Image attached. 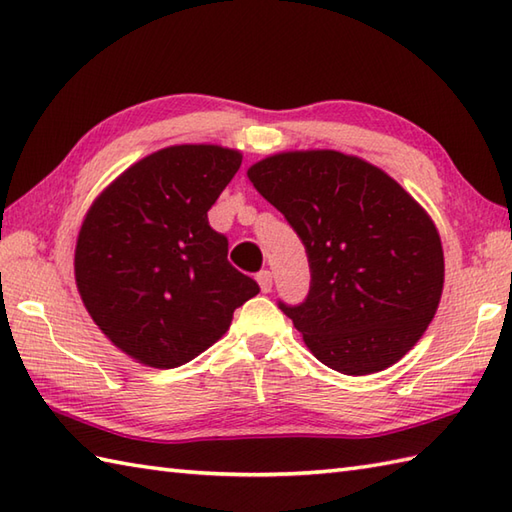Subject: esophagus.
Listing matches in <instances>:
<instances>
[{
	"instance_id": "1",
	"label": "esophagus",
	"mask_w": 512,
	"mask_h": 512,
	"mask_svg": "<svg viewBox=\"0 0 512 512\" xmlns=\"http://www.w3.org/2000/svg\"><path fill=\"white\" fill-rule=\"evenodd\" d=\"M257 281H259V288H262V292L273 290V273H270V270H262V273H257Z\"/></svg>"
}]
</instances>
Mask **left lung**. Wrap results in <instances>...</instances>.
<instances>
[{
	"instance_id": "left-lung-1",
	"label": "left lung",
	"mask_w": 512,
	"mask_h": 512,
	"mask_svg": "<svg viewBox=\"0 0 512 512\" xmlns=\"http://www.w3.org/2000/svg\"><path fill=\"white\" fill-rule=\"evenodd\" d=\"M306 246L310 290L281 312L310 352L347 376L405 356L438 310L444 255L422 206L369 162L339 151H290L248 169Z\"/></svg>"
}]
</instances>
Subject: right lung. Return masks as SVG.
I'll return each mask as SVG.
<instances>
[{
	"instance_id": "1",
	"label": "right lung",
	"mask_w": 512,
	"mask_h": 512,
	"mask_svg": "<svg viewBox=\"0 0 512 512\" xmlns=\"http://www.w3.org/2000/svg\"><path fill=\"white\" fill-rule=\"evenodd\" d=\"M242 154L215 145L160 149L107 187L81 226L74 275L103 334L136 361L171 369L193 361L255 297L231 266L209 209Z\"/></svg>"
}]
</instances>
